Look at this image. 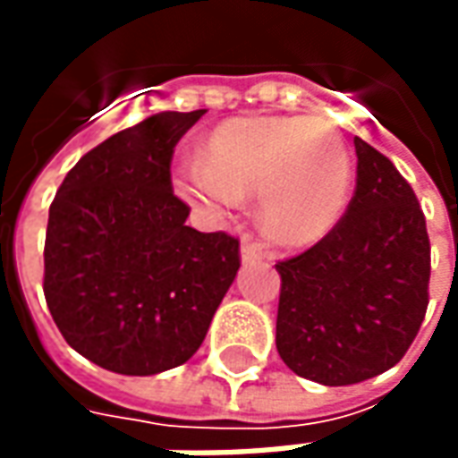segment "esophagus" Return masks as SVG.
<instances>
[{
	"label": "esophagus",
	"mask_w": 458,
	"mask_h": 458,
	"mask_svg": "<svg viewBox=\"0 0 458 458\" xmlns=\"http://www.w3.org/2000/svg\"><path fill=\"white\" fill-rule=\"evenodd\" d=\"M262 258H265V252H262L258 242L252 238H242V242H240V259L242 262H259Z\"/></svg>",
	"instance_id": "obj_1"
}]
</instances>
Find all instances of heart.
Here are the masks:
<instances>
[{"label": "heart", "instance_id": "heart-1", "mask_svg": "<svg viewBox=\"0 0 458 458\" xmlns=\"http://www.w3.org/2000/svg\"><path fill=\"white\" fill-rule=\"evenodd\" d=\"M181 199L210 210L259 196V223L279 245L304 248L336 228L351 191V157L327 120L248 114L213 127L199 164L176 174Z\"/></svg>", "mask_w": 458, "mask_h": 458}]
</instances>
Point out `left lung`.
<instances>
[{
	"label": "left lung",
	"mask_w": 458,
	"mask_h": 458,
	"mask_svg": "<svg viewBox=\"0 0 458 458\" xmlns=\"http://www.w3.org/2000/svg\"><path fill=\"white\" fill-rule=\"evenodd\" d=\"M355 193L336 228L277 262V351L289 370L363 383L403 360L429 304V235L412 186L355 137Z\"/></svg>",
	"instance_id": "obj_1"
}]
</instances>
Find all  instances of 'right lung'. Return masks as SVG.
<instances>
[{
    "mask_svg": "<svg viewBox=\"0 0 458 458\" xmlns=\"http://www.w3.org/2000/svg\"><path fill=\"white\" fill-rule=\"evenodd\" d=\"M159 113L90 149L48 208L44 294L78 353L120 375L186 363L240 269L228 233L186 225L174 147L203 117Z\"/></svg>",
    "mask_w": 458,
    "mask_h": 458,
    "instance_id": "add662e5",
    "label": "right lung"
}]
</instances>
